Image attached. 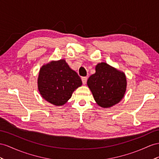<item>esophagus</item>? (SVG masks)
Masks as SVG:
<instances>
[{
	"label": "esophagus",
	"instance_id": "1",
	"mask_svg": "<svg viewBox=\"0 0 159 159\" xmlns=\"http://www.w3.org/2000/svg\"><path fill=\"white\" fill-rule=\"evenodd\" d=\"M82 81L83 84H86L87 81V77H82Z\"/></svg>",
	"mask_w": 159,
	"mask_h": 159
}]
</instances>
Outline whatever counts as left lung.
<instances>
[{"mask_svg":"<svg viewBox=\"0 0 159 159\" xmlns=\"http://www.w3.org/2000/svg\"><path fill=\"white\" fill-rule=\"evenodd\" d=\"M87 86L97 104L103 108H109L124 98L127 80L124 72L101 62L96 65L95 74L89 78Z\"/></svg>","mask_w":159,"mask_h":159,"instance_id":"1","label":"left lung"}]
</instances>
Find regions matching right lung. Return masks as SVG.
Masks as SVG:
<instances>
[{
	"mask_svg": "<svg viewBox=\"0 0 159 159\" xmlns=\"http://www.w3.org/2000/svg\"><path fill=\"white\" fill-rule=\"evenodd\" d=\"M81 85L80 76L64 59L50 61L39 69V92L43 99L56 106H62L66 103L73 92Z\"/></svg>",
	"mask_w": 159,
	"mask_h": 159,
	"instance_id": "obj_1",
	"label": "right lung"
}]
</instances>
